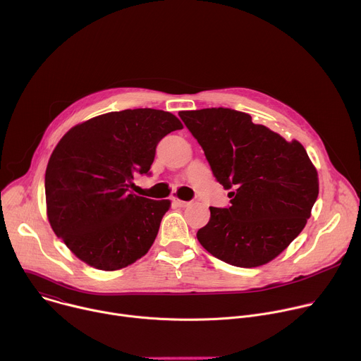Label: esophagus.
Segmentation results:
<instances>
[{"label":"esophagus","mask_w":361,"mask_h":361,"mask_svg":"<svg viewBox=\"0 0 361 361\" xmlns=\"http://www.w3.org/2000/svg\"><path fill=\"white\" fill-rule=\"evenodd\" d=\"M173 204L176 205V207H181V208H184V207H187L188 205V202L187 201H183V200H180V198H173Z\"/></svg>","instance_id":"obj_1"}]
</instances>
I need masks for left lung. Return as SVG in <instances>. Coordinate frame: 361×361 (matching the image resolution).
Returning <instances> with one entry per match:
<instances>
[{
    "label": "left lung",
    "instance_id": "1",
    "mask_svg": "<svg viewBox=\"0 0 361 361\" xmlns=\"http://www.w3.org/2000/svg\"><path fill=\"white\" fill-rule=\"evenodd\" d=\"M225 190L228 208L209 207L200 244L239 268L275 259L302 232L319 194V177L305 147L286 142L248 113L224 107L178 113Z\"/></svg>",
    "mask_w": 361,
    "mask_h": 361
}]
</instances>
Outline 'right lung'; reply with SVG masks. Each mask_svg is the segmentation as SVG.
<instances>
[{
  "label": "right lung",
  "instance_id": "1",
  "mask_svg": "<svg viewBox=\"0 0 361 361\" xmlns=\"http://www.w3.org/2000/svg\"><path fill=\"white\" fill-rule=\"evenodd\" d=\"M183 123L170 111L128 109L73 126L54 149L45 173L48 221L80 261L100 271L145 257L170 200L136 195L159 142Z\"/></svg>",
  "mask_w": 361,
  "mask_h": 361
}]
</instances>
